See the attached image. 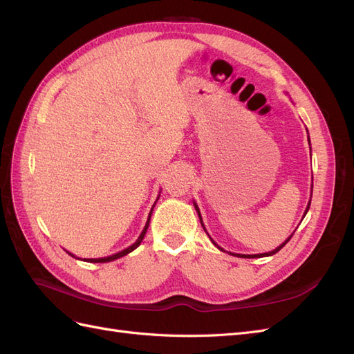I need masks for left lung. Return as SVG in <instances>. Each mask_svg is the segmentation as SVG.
Instances as JSON below:
<instances>
[{
	"label": "left lung",
	"mask_w": 354,
	"mask_h": 354,
	"mask_svg": "<svg viewBox=\"0 0 354 354\" xmlns=\"http://www.w3.org/2000/svg\"><path fill=\"white\" fill-rule=\"evenodd\" d=\"M310 142V140H308ZM310 201H312V199H310ZM195 208H196V211H198V216H199V218H201V212H199V209H198V207L195 205ZM308 208H310V202H308V205H307V208H306V212H304V216H306V214H307V211H308ZM201 224H202V218H201ZM202 227H203V224H202ZM294 234V233H292ZM292 234H291V236H289L281 246H277V248L276 250H273V251H270V252H264V254H257V255H242V254H232V255H238V257H241V259H257V257H259V259H260V257H269V255H273V254H276L277 251H281L282 248H283V246L288 243V241L289 239H291L292 238ZM214 242V241H212ZM214 245H217L216 242H214ZM218 248H220V246H218ZM221 250V248H220ZM223 251V250H221Z\"/></svg>",
	"instance_id": "left-lung-1"
}]
</instances>
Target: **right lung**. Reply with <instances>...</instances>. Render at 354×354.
<instances>
[{"mask_svg":"<svg viewBox=\"0 0 354 354\" xmlns=\"http://www.w3.org/2000/svg\"><path fill=\"white\" fill-rule=\"evenodd\" d=\"M151 216H152V211H151V214H149V217H147V223H146V226H145V229H143V232H142V234L140 236H138V239L136 241V243H133L131 246H128L127 250H124V251H121V252H118V254H113V255H111V257H104V259H87V260H84V261H88V263H108V261H113V260H116V259H121V257H124V255H127L128 252H131V251H134L138 245H140V242L143 241V238H145V234H146V230H147V227H149V221H151ZM71 254V252H69ZM72 255V254H71ZM73 257V255H72Z\"/></svg>","mask_w":354,"mask_h":354,"instance_id":"1","label":"right lung"}]
</instances>
